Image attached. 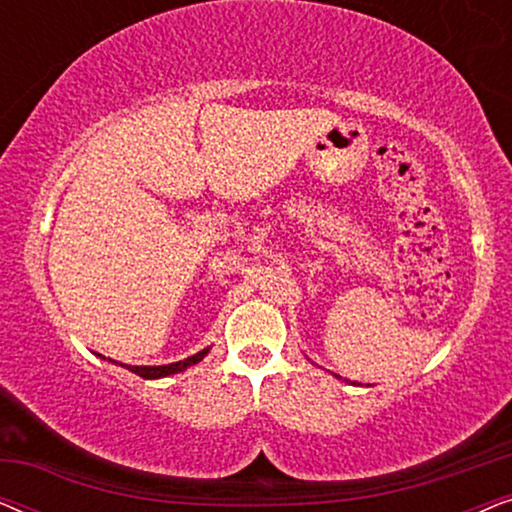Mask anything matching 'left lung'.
<instances>
[{"label":"left lung","mask_w":512,"mask_h":512,"mask_svg":"<svg viewBox=\"0 0 512 512\" xmlns=\"http://www.w3.org/2000/svg\"><path fill=\"white\" fill-rule=\"evenodd\" d=\"M335 377H338V380H340V375H335ZM352 384H356V382H352Z\"/></svg>","instance_id":"8db88e82"}]
</instances>
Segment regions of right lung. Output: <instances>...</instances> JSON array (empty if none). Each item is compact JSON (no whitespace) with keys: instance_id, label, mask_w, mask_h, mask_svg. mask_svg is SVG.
Here are the masks:
<instances>
[{"instance_id":"obj_1","label":"right lung","mask_w":512,"mask_h":512,"mask_svg":"<svg viewBox=\"0 0 512 512\" xmlns=\"http://www.w3.org/2000/svg\"><path fill=\"white\" fill-rule=\"evenodd\" d=\"M209 349H212V347H205V349H202V352L193 354V356H188V359H184V361L167 363V366H128V363H118V361H111V359H109V361H111V363H116V366L128 368L130 373H135V375H139V377H144V380H160V377L184 373L186 368H191V366H195V363H200V361L205 359V356L209 354ZM102 359H104V356H102Z\"/></svg>"}]
</instances>
